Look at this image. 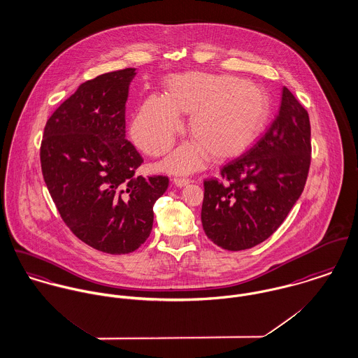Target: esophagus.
Masks as SVG:
<instances>
[{
  "instance_id": "esophagus-1",
  "label": "esophagus",
  "mask_w": 358,
  "mask_h": 358,
  "mask_svg": "<svg viewBox=\"0 0 358 358\" xmlns=\"http://www.w3.org/2000/svg\"><path fill=\"white\" fill-rule=\"evenodd\" d=\"M173 184L178 188H182V187H187L189 184V180L188 178H174Z\"/></svg>"
}]
</instances>
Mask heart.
Listing matches in <instances>:
<instances>
[{
  "mask_svg": "<svg viewBox=\"0 0 358 358\" xmlns=\"http://www.w3.org/2000/svg\"><path fill=\"white\" fill-rule=\"evenodd\" d=\"M271 99L257 83L232 76L184 73L166 80V94L150 96L138 107L130 127L131 138L144 152L158 157L182 129L180 114L191 115L195 138L178 147L163 167L171 173L198 169L206 154L229 159L248 150L271 118Z\"/></svg>",
  "mask_w": 358,
  "mask_h": 358,
  "instance_id": "obj_1",
  "label": "heart"
}]
</instances>
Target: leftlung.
Wrapping results in <instances>:
<instances>
[{"label": "left lung", "mask_w": 358, "mask_h": 358, "mask_svg": "<svg viewBox=\"0 0 358 358\" xmlns=\"http://www.w3.org/2000/svg\"><path fill=\"white\" fill-rule=\"evenodd\" d=\"M308 111L284 86L278 117L265 136L204 181L201 225L228 251L252 248L273 235L301 196L310 166Z\"/></svg>", "instance_id": "8db88e82"}]
</instances>
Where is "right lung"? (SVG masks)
<instances>
[{
	"label": "right lung",
	"instance_id": "add662e5",
	"mask_svg": "<svg viewBox=\"0 0 358 358\" xmlns=\"http://www.w3.org/2000/svg\"><path fill=\"white\" fill-rule=\"evenodd\" d=\"M136 69L82 83L46 122L45 184L63 221L87 245L113 255L137 250L152 231L167 177H136L143 158L126 140L124 108Z\"/></svg>",
	"mask_w": 358,
	"mask_h": 358
}]
</instances>
